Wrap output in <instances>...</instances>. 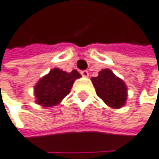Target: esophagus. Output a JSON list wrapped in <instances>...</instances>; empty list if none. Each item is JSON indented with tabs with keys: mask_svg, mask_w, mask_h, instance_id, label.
Returning <instances> with one entry per match:
<instances>
[{
	"mask_svg": "<svg viewBox=\"0 0 159 159\" xmlns=\"http://www.w3.org/2000/svg\"><path fill=\"white\" fill-rule=\"evenodd\" d=\"M80 74H81L83 77H88V76H89V73H88V71H87V70H83V71H81Z\"/></svg>",
	"mask_w": 159,
	"mask_h": 159,
	"instance_id": "34e87169",
	"label": "esophagus"
}]
</instances>
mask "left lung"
<instances>
[{
    "label": "left lung",
    "instance_id": "8db88e82",
    "mask_svg": "<svg viewBox=\"0 0 159 159\" xmlns=\"http://www.w3.org/2000/svg\"><path fill=\"white\" fill-rule=\"evenodd\" d=\"M97 95L112 108H120L127 98V87L122 80L115 76L109 69H103L98 77H93Z\"/></svg>",
    "mask_w": 159,
    "mask_h": 159
}]
</instances>
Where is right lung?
<instances>
[{
  "label": "right lung",
  "instance_id": "right-lung-1",
  "mask_svg": "<svg viewBox=\"0 0 159 159\" xmlns=\"http://www.w3.org/2000/svg\"><path fill=\"white\" fill-rule=\"evenodd\" d=\"M80 77L81 75L77 70H73L70 73L58 68L51 70L49 74L39 80L35 86L37 103L44 107L59 104L70 93L75 80Z\"/></svg>",
  "mask_w": 159,
  "mask_h": 159
}]
</instances>
